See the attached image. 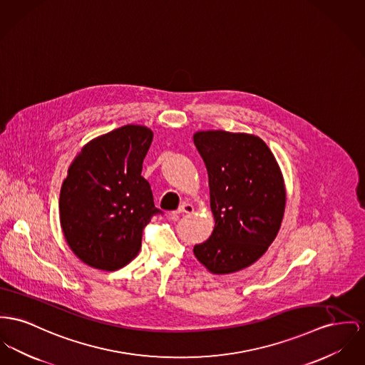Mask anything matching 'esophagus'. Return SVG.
I'll return each mask as SVG.
<instances>
[{
	"label": "esophagus",
	"mask_w": 365,
	"mask_h": 365,
	"mask_svg": "<svg viewBox=\"0 0 365 365\" xmlns=\"http://www.w3.org/2000/svg\"><path fill=\"white\" fill-rule=\"evenodd\" d=\"M194 212V206L191 203H182L175 213H185V215H190Z\"/></svg>",
	"instance_id": "1"
}]
</instances>
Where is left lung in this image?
Listing matches in <instances>:
<instances>
[{
  "label": "left lung",
  "instance_id": "1",
  "mask_svg": "<svg viewBox=\"0 0 365 365\" xmlns=\"http://www.w3.org/2000/svg\"><path fill=\"white\" fill-rule=\"evenodd\" d=\"M194 144L207 169L215 219L209 240L195 245V257L217 275L249 267L266 253L284 219L281 168L255 134L196 131Z\"/></svg>",
  "mask_w": 365,
  "mask_h": 365
}]
</instances>
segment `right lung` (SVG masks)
<instances>
[{"mask_svg": "<svg viewBox=\"0 0 365 365\" xmlns=\"http://www.w3.org/2000/svg\"><path fill=\"white\" fill-rule=\"evenodd\" d=\"M153 133L127 124L93 138L76 155L62 182L59 217L74 256L90 267L116 271L140 252L155 207L141 175Z\"/></svg>", "mask_w": 365, "mask_h": 365, "instance_id": "obj_1", "label": "right lung"}]
</instances>
